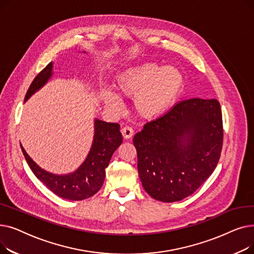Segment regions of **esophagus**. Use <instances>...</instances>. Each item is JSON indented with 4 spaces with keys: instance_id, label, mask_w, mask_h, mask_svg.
<instances>
[{
    "instance_id": "1",
    "label": "esophagus",
    "mask_w": 254,
    "mask_h": 254,
    "mask_svg": "<svg viewBox=\"0 0 254 254\" xmlns=\"http://www.w3.org/2000/svg\"><path fill=\"white\" fill-rule=\"evenodd\" d=\"M122 134L125 139H130L132 136H134V129H132L130 127H124L122 128Z\"/></svg>"
}]
</instances>
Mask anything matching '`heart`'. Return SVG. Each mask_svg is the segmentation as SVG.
I'll return each mask as SVG.
<instances>
[{
    "label": "heart",
    "instance_id": "heart-1",
    "mask_svg": "<svg viewBox=\"0 0 254 254\" xmlns=\"http://www.w3.org/2000/svg\"><path fill=\"white\" fill-rule=\"evenodd\" d=\"M184 86L182 73L174 66L146 63L120 74L115 89L120 97L135 98L137 113L146 119L161 115L176 102ZM105 104L118 109L120 102L112 92L103 93Z\"/></svg>",
    "mask_w": 254,
    "mask_h": 254
}]
</instances>
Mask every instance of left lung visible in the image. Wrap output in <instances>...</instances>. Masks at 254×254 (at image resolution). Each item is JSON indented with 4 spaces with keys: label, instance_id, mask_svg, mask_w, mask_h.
Returning <instances> with one entry per match:
<instances>
[{
    "label": "left lung",
    "instance_id": "1",
    "mask_svg": "<svg viewBox=\"0 0 254 254\" xmlns=\"http://www.w3.org/2000/svg\"><path fill=\"white\" fill-rule=\"evenodd\" d=\"M138 172L144 190L171 203L192 194L215 170L223 142L217 100L177 103L135 135Z\"/></svg>",
    "mask_w": 254,
    "mask_h": 254
}]
</instances>
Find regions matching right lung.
<instances>
[{
    "mask_svg": "<svg viewBox=\"0 0 254 254\" xmlns=\"http://www.w3.org/2000/svg\"><path fill=\"white\" fill-rule=\"evenodd\" d=\"M52 63H49L40 72L31 83L24 101L28 100L34 92L42 87L52 75ZM118 124H111L95 120V136L90 151L77 171L68 175H55L42 170L35 164L33 159L25 152L20 144L22 153L35 176L41 181L48 190L57 195L80 201L97 193L105 180L106 168L108 167L114 151L123 143V135L119 130Z\"/></svg>",
    "mask_w": 254,
    "mask_h": 254,
    "instance_id": "1",
    "label": "right lung"
}]
</instances>
